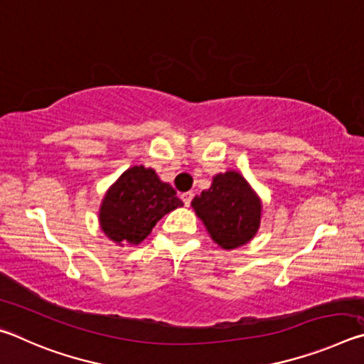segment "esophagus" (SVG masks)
Returning a JSON list of instances; mask_svg holds the SVG:
<instances>
[{
	"mask_svg": "<svg viewBox=\"0 0 364 364\" xmlns=\"http://www.w3.org/2000/svg\"><path fill=\"white\" fill-rule=\"evenodd\" d=\"M193 197H194V194L191 193V191H189V193H183V194H181V200L184 202V205L189 207L191 200H193Z\"/></svg>",
	"mask_w": 364,
	"mask_h": 364,
	"instance_id": "1",
	"label": "esophagus"
}]
</instances>
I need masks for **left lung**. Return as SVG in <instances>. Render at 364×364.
<instances>
[{"mask_svg": "<svg viewBox=\"0 0 364 364\" xmlns=\"http://www.w3.org/2000/svg\"><path fill=\"white\" fill-rule=\"evenodd\" d=\"M191 205L221 249L247 244L260 228V197L237 171L213 176L212 186L196 196Z\"/></svg>", "mask_w": 364, "mask_h": 364, "instance_id": "8db88e82", "label": "left lung"}]
</instances>
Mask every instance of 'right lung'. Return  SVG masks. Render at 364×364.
<instances>
[{
    "instance_id": "1",
    "label": "right lung",
    "mask_w": 364,
    "mask_h": 364,
    "mask_svg": "<svg viewBox=\"0 0 364 364\" xmlns=\"http://www.w3.org/2000/svg\"><path fill=\"white\" fill-rule=\"evenodd\" d=\"M183 202L168 183L143 165L123 171L104 196L100 223L104 234L119 245H138L149 236L157 221Z\"/></svg>"
}]
</instances>
